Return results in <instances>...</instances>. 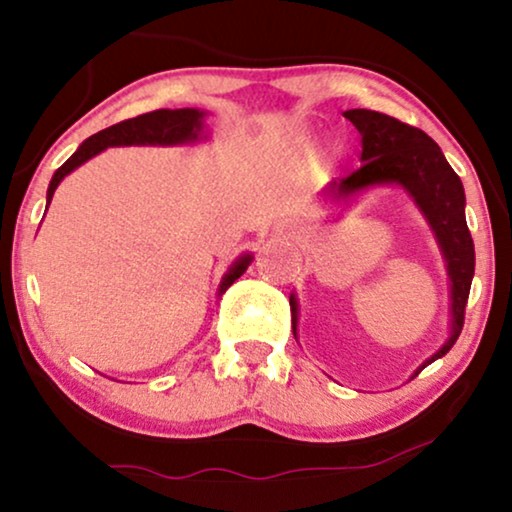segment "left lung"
I'll list each match as a JSON object with an SVG mask.
<instances>
[{
  "instance_id": "8db88e82",
  "label": "left lung",
  "mask_w": 512,
  "mask_h": 512,
  "mask_svg": "<svg viewBox=\"0 0 512 512\" xmlns=\"http://www.w3.org/2000/svg\"><path fill=\"white\" fill-rule=\"evenodd\" d=\"M345 118L354 123V128L361 135L363 165L349 177L340 179L338 195H352L366 186L382 184V181L403 186L429 219L445 254L452 282V335L440 347V352L426 361L431 363L450 352L461 328H464L468 291H471L475 272L473 237L466 226L464 214V186H461L457 172L445 160L440 146L424 130L370 109H349L345 111ZM291 317L293 335H296L298 307L293 298ZM426 363L422 368H426Z\"/></svg>"
}]
</instances>
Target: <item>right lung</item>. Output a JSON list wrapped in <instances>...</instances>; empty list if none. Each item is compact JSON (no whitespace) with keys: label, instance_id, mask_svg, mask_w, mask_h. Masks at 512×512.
Returning <instances> with one entry per match:
<instances>
[{"label":"right lung","instance_id":"add662e5","mask_svg":"<svg viewBox=\"0 0 512 512\" xmlns=\"http://www.w3.org/2000/svg\"><path fill=\"white\" fill-rule=\"evenodd\" d=\"M202 111L198 109H158L149 111V114L128 118V121H121L111 128H104L97 132V135L88 137L86 142L79 146V151L74 153L72 158L67 160L65 165L58 167L51 179V186H48V202H51L55 188L62 179L67 177L69 172L76 170L81 163H86L88 158L97 156V153L107 149V146H130V144H184L198 139L202 130ZM251 263V256H242L237 261L226 277L221 282V293H226L230 284L235 282L237 277L247 270Z\"/></svg>","mask_w":512,"mask_h":512}]
</instances>
